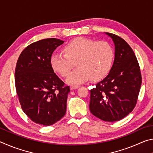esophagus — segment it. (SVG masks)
<instances>
[{
    "instance_id": "34e87169",
    "label": "esophagus",
    "mask_w": 153,
    "mask_h": 153,
    "mask_svg": "<svg viewBox=\"0 0 153 153\" xmlns=\"http://www.w3.org/2000/svg\"><path fill=\"white\" fill-rule=\"evenodd\" d=\"M79 87V86H71V87H70V89H71V90H75V89L78 88Z\"/></svg>"
}]
</instances>
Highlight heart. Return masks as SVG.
Returning a JSON list of instances; mask_svg holds the SVG:
<instances>
[{"mask_svg": "<svg viewBox=\"0 0 153 153\" xmlns=\"http://www.w3.org/2000/svg\"><path fill=\"white\" fill-rule=\"evenodd\" d=\"M63 53H55L51 56L54 71L66 77L76 61L77 67L69 75L67 82L71 85L82 84L89 80H97L105 76L112 67L115 52L107 41H96L78 37L63 48Z\"/></svg>", "mask_w": 153, "mask_h": 153, "instance_id": "b5f03b06", "label": "heart"}]
</instances>
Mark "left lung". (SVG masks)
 <instances>
[{"instance_id": "obj_1", "label": "left lung", "mask_w": 153, "mask_h": 153, "mask_svg": "<svg viewBox=\"0 0 153 153\" xmlns=\"http://www.w3.org/2000/svg\"><path fill=\"white\" fill-rule=\"evenodd\" d=\"M115 46V60L108 76L90 90V110L105 121H117L126 117L135 107L142 84L137 58L123 38L106 33Z\"/></svg>"}]
</instances>
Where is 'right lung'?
<instances>
[{"mask_svg": "<svg viewBox=\"0 0 153 153\" xmlns=\"http://www.w3.org/2000/svg\"><path fill=\"white\" fill-rule=\"evenodd\" d=\"M64 41L46 38L28 45L18 58L15 84L21 107L33 122L51 126L65 115L69 86L56 76L51 56Z\"/></svg>", "mask_w": 153, "mask_h": 153, "instance_id": "1", "label": "right lung"}]
</instances>
